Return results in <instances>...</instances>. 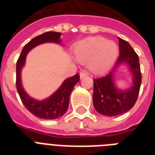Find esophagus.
<instances>
[{
    "label": "esophagus",
    "mask_w": 155,
    "mask_h": 155,
    "mask_svg": "<svg viewBox=\"0 0 155 155\" xmlns=\"http://www.w3.org/2000/svg\"><path fill=\"white\" fill-rule=\"evenodd\" d=\"M87 73L86 72V71H81V72L80 73V79H83V78L85 77V76H87Z\"/></svg>",
    "instance_id": "obj_1"
}]
</instances>
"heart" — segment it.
I'll return each instance as SVG.
<instances>
[{
  "mask_svg": "<svg viewBox=\"0 0 155 155\" xmlns=\"http://www.w3.org/2000/svg\"><path fill=\"white\" fill-rule=\"evenodd\" d=\"M75 60L86 63L94 73L105 71L113 65L118 55V47L103 37H91L80 41L73 49Z\"/></svg>",
  "mask_w": 155,
  "mask_h": 155,
  "instance_id": "b5f03b06",
  "label": "heart"
}]
</instances>
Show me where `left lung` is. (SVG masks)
I'll return each instance as SVG.
<instances>
[{"instance_id":"1","label":"left lung","mask_w":155,"mask_h":155,"mask_svg":"<svg viewBox=\"0 0 155 155\" xmlns=\"http://www.w3.org/2000/svg\"><path fill=\"white\" fill-rule=\"evenodd\" d=\"M120 55L111 71L103 77L94 79L93 105L102 115L115 117L126 113L137 101L142 83L138 56L130 43L118 38ZM125 65L132 76V85L127 90H120L115 84V71Z\"/></svg>"}]
</instances>
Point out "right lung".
I'll list each match as a JSON object with an SVG mask.
<instances>
[{"instance_id":"1","label":"right lung","mask_w":155,"mask_h":155,"mask_svg":"<svg viewBox=\"0 0 155 155\" xmlns=\"http://www.w3.org/2000/svg\"><path fill=\"white\" fill-rule=\"evenodd\" d=\"M61 35L62 34L58 32H47L34 38L23 47L16 66V85L23 104L32 114L44 120L58 119L67 112L69 105L71 92H72L75 85L79 82L80 75L76 74L74 76L66 79L51 96L39 101L29 96L24 89L21 84V70L25 66L27 54L33 48L47 42H53L60 45L62 42V39H60Z\"/></svg>"}]
</instances>
